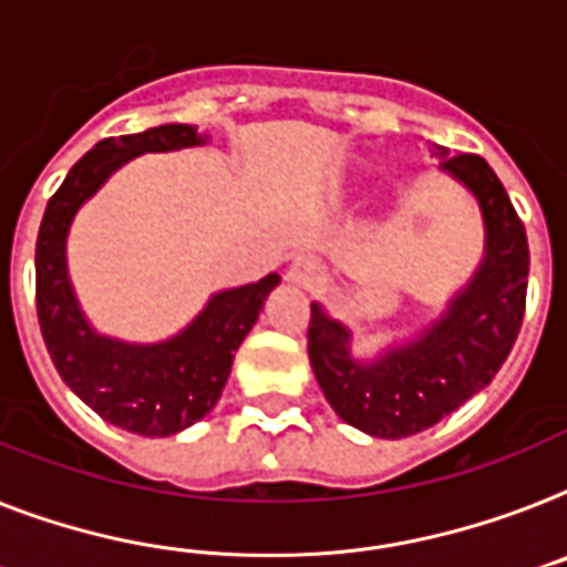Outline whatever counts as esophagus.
Returning <instances> with one entry per match:
<instances>
[{
    "instance_id": "34e87169",
    "label": "esophagus",
    "mask_w": 567,
    "mask_h": 567,
    "mask_svg": "<svg viewBox=\"0 0 567 567\" xmlns=\"http://www.w3.org/2000/svg\"><path fill=\"white\" fill-rule=\"evenodd\" d=\"M287 280L289 284H295V287L312 289L318 280H321V264H318L312 255H298L292 264H289Z\"/></svg>"
}]
</instances>
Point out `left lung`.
Here are the masks:
<instances>
[{"instance_id": "left-lung-1", "label": "left lung", "mask_w": 567, "mask_h": 567, "mask_svg": "<svg viewBox=\"0 0 567 567\" xmlns=\"http://www.w3.org/2000/svg\"><path fill=\"white\" fill-rule=\"evenodd\" d=\"M478 199L484 217V260L417 339L385 350L373 362L353 359L350 330L312 303L307 350L327 402L344 423L373 437L400 441L425 432L493 382L516 344L527 298V234L507 190L475 153L446 158Z\"/></svg>"}]
</instances>
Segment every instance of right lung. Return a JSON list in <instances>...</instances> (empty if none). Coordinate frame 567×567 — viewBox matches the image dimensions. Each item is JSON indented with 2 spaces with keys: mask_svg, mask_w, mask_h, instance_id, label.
<instances>
[{
  "mask_svg": "<svg viewBox=\"0 0 567 567\" xmlns=\"http://www.w3.org/2000/svg\"><path fill=\"white\" fill-rule=\"evenodd\" d=\"M205 144L188 124H162L104 138L69 171L51 196L37 234V318L49 357L74 394L106 423L144 437H167L217 405L234 350L255 327L278 275L217 292L179 336L158 344H126L92 330L65 272V237L74 214L112 173L142 153Z\"/></svg>",
  "mask_w": 567,
  "mask_h": 567,
  "instance_id": "add662e5",
  "label": "right lung"
}]
</instances>
